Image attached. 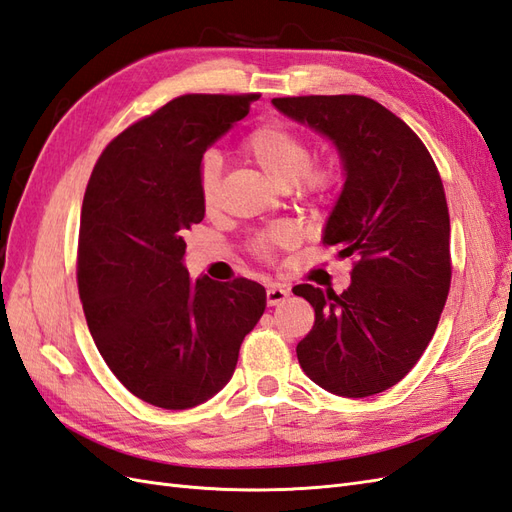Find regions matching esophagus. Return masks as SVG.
I'll use <instances>...</instances> for the list:
<instances>
[{
  "label": "esophagus",
  "instance_id": "esophagus-1",
  "mask_svg": "<svg viewBox=\"0 0 512 512\" xmlns=\"http://www.w3.org/2000/svg\"><path fill=\"white\" fill-rule=\"evenodd\" d=\"M287 296H290V290H287V287H283V285H279V283H270L268 290H266V303H268L270 307H274V305L283 303V300H285Z\"/></svg>",
  "mask_w": 512,
  "mask_h": 512
}]
</instances>
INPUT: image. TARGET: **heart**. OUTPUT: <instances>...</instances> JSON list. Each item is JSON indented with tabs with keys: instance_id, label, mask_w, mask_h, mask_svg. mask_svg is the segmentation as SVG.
Returning a JSON list of instances; mask_svg holds the SVG:
<instances>
[{
	"instance_id": "heart-1",
	"label": "heart",
	"mask_w": 512,
	"mask_h": 512,
	"mask_svg": "<svg viewBox=\"0 0 512 512\" xmlns=\"http://www.w3.org/2000/svg\"><path fill=\"white\" fill-rule=\"evenodd\" d=\"M244 153L261 168L272 183L279 188H298V194L309 203H326L333 199L339 175L331 164H311L313 149L307 136L285 123L270 121L248 131L242 140ZM196 183L205 209H214L220 199L222 162L212 151H207L199 168H196ZM294 229L287 225H274L253 235L251 248L261 259H270L281 246L294 242Z\"/></svg>"
}]
</instances>
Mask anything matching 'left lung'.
Segmentation results:
<instances>
[{"label":"left lung","instance_id":"left-lung-1","mask_svg":"<svg viewBox=\"0 0 512 512\" xmlns=\"http://www.w3.org/2000/svg\"><path fill=\"white\" fill-rule=\"evenodd\" d=\"M272 103L329 136L346 170L322 242L352 259V281L342 294L309 283L292 290L316 311L296 346L298 363L337 396H374L424 355L450 292V214L439 170L415 131L374 99L309 95Z\"/></svg>","mask_w":512,"mask_h":512}]
</instances>
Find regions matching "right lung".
Here are the masks:
<instances>
[{
  "mask_svg": "<svg viewBox=\"0 0 512 512\" xmlns=\"http://www.w3.org/2000/svg\"><path fill=\"white\" fill-rule=\"evenodd\" d=\"M259 95H183L116 136L86 186L77 287L88 331L136 398L192 409L229 383L266 309L251 279L190 281L183 233L205 207L196 168Z\"/></svg>",
  "mask_w": 512,
  "mask_h": 512,
  "instance_id": "add662e5",
  "label": "right lung"
}]
</instances>
